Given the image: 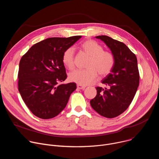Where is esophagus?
Segmentation results:
<instances>
[{
	"label": "esophagus",
	"mask_w": 159,
	"mask_h": 159,
	"mask_svg": "<svg viewBox=\"0 0 159 159\" xmlns=\"http://www.w3.org/2000/svg\"><path fill=\"white\" fill-rule=\"evenodd\" d=\"M77 87L78 89H84L85 88V86H84V85H81L80 84H77Z\"/></svg>",
	"instance_id": "1"
}]
</instances>
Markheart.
<instances>
[{
	"instance_id": "1",
	"label": "heart",
	"mask_w": 159,
	"mask_h": 159,
	"mask_svg": "<svg viewBox=\"0 0 159 159\" xmlns=\"http://www.w3.org/2000/svg\"><path fill=\"white\" fill-rule=\"evenodd\" d=\"M80 48L90 57L86 70H75L69 74L70 81L81 85L92 83L97 76L106 75L110 73L115 65V57L96 41L88 39L80 44ZM74 49L72 47L66 49L63 53L62 61L69 69L74 67Z\"/></svg>"
}]
</instances>
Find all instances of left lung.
<instances>
[{"label": "left lung", "mask_w": 159, "mask_h": 159, "mask_svg": "<svg viewBox=\"0 0 159 159\" xmlns=\"http://www.w3.org/2000/svg\"><path fill=\"white\" fill-rule=\"evenodd\" d=\"M96 38L110 49L115 57V65L111 73L101 81L107 87H97V95L90 104L100 115L115 118L126 110L139 87L137 59L123 43L104 35Z\"/></svg>", "instance_id": "8db88e82"}]
</instances>
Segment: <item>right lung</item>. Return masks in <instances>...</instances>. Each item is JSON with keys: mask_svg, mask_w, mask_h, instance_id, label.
Instances as JSON below:
<instances>
[{"mask_svg": "<svg viewBox=\"0 0 159 159\" xmlns=\"http://www.w3.org/2000/svg\"><path fill=\"white\" fill-rule=\"evenodd\" d=\"M81 37L47 38L34 44L22 57L19 92L36 116L50 119L57 116L76 89L75 83H59L66 79L63 53Z\"/></svg>", "mask_w": 159, "mask_h": 159, "instance_id": "obj_1", "label": "right lung"}]
</instances>
